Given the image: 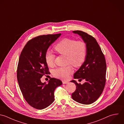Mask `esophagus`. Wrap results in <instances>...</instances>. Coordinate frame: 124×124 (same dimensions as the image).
Instances as JSON below:
<instances>
[{"label":"esophagus","instance_id":"obj_1","mask_svg":"<svg viewBox=\"0 0 124 124\" xmlns=\"http://www.w3.org/2000/svg\"><path fill=\"white\" fill-rule=\"evenodd\" d=\"M62 83H63V84H67V83H68V82H67V81H62Z\"/></svg>","mask_w":124,"mask_h":124}]
</instances>
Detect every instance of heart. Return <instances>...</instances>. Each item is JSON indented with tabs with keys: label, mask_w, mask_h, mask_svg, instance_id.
I'll return each instance as SVG.
<instances>
[{
	"label": "heart",
	"mask_w": 124,
	"mask_h": 124,
	"mask_svg": "<svg viewBox=\"0 0 124 124\" xmlns=\"http://www.w3.org/2000/svg\"><path fill=\"white\" fill-rule=\"evenodd\" d=\"M55 50L60 54L67 56V65H72L74 67H79L84 63L87 54V45L82 40H76L70 38H64L55 45ZM55 55L50 51H46L45 59L47 65L50 67L54 65ZM71 66L59 67L53 70L54 76L67 80L72 72Z\"/></svg>",
	"instance_id": "obj_1"
}]
</instances>
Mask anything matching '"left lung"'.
<instances>
[{"instance_id":"obj_1","label":"left lung","mask_w":124,"mask_h":124,"mask_svg":"<svg viewBox=\"0 0 124 124\" xmlns=\"http://www.w3.org/2000/svg\"><path fill=\"white\" fill-rule=\"evenodd\" d=\"M73 32L79 34L87 47L86 59L79 70L74 74V79H85L81 85L75 80L71 81L76 86V90L71 94L75 101L83 104H91L101 95L106 84L107 65L105 56L96 39L92 35L81 31Z\"/></svg>"}]
</instances>
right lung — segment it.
<instances>
[{"label":"right lung","instance_id":"add662e5","mask_svg":"<svg viewBox=\"0 0 124 124\" xmlns=\"http://www.w3.org/2000/svg\"><path fill=\"white\" fill-rule=\"evenodd\" d=\"M61 33L39 35L30 40L19 56L17 69V79L22 94L32 107L42 109L54 100V92L62 85L61 80L51 78L48 84L42 83L40 78L50 73L45 54L49 46Z\"/></svg>","mask_w":124,"mask_h":124}]
</instances>
